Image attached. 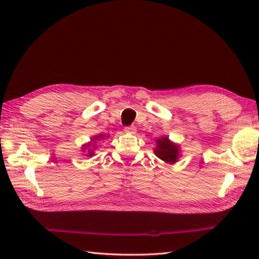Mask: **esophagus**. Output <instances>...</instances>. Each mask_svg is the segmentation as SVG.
I'll use <instances>...</instances> for the list:
<instances>
[{
	"label": "esophagus",
	"mask_w": 259,
	"mask_h": 259,
	"mask_svg": "<svg viewBox=\"0 0 259 259\" xmlns=\"http://www.w3.org/2000/svg\"><path fill=\"white\" fill-rule=\"evenodd\" d=\"M124 131H125V133H128V134L135 135V134H136V131H137V129H136V126H135V125H129V126H125V128H124Z\"/></svg>",
	"instance_id": "esophagus-1"
}]
</instances>
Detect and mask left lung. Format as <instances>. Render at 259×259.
Returning a JSON list of instances; mask_svg holds the SVG:
<instances>
[{"instance_id": "left-lung-1", "label": "left lung", "mask_w": 259, "mask_h": 259, "mask_svg": "<svg viewBox=\"0 0 259 259\" xmlns=\"http://www.w3.org/2000/svg\"><path fill=\"white\" fill-rule=\"evenodd\" d=\"M156 156L168 163H175L179 157V146L168 139V137H162L157 140V147L155 148Z\"/></svg>"}]
</instances>
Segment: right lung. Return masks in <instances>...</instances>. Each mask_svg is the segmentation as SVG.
<instances>
[{
	"mask_svg": "<svg viewBox=\"0 0 259 259\" xmlns=\"http://www.w3.org/2000/svg\"><path fill=\"white\" fill-rule=\"evenodd\" d=\"M103 138H104V135H99V136H97V137H93L91 141L100 140V139H103ZM91 145H92V142H89V144H88V145H84V146H83V147H84V149H87V148H89V149H88V153H87V156H88V157H91V156L95 155V151H93L92 149H90ZM84 149H83V150H84Z\"/></svg>",
	"mask_w": 259,
	"mask_h": 259,
	"instance_id": "obj_1",
	"label": "right lung"
}]
</instances>
